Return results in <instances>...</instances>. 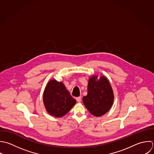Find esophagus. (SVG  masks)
<instances>
[{"label":"esophagus","mask_w":154,"mask_h":154,"mask_svg":"<svg viewBox=\"0 0 154 154\" xmlns=\"http://www.w3.org/2000/svg\"><path fill=\"white\" fill-rule=\"evenodd\" d=\"M76 100L78 103H80L81 101V97H77L76 98Z\"/></svg>","instance_id":"obj_1"}]
</instances>
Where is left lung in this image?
<instances>
[{"mask_svg":"<svg viewBox=\"0 0 154 154\" xmlns=\"http://www.w3.org/2000/svg\"><path fill=\"white\" fill-rule=\"evenodd\" d=\"M114 101V94L108 79L97 75L89 78L88 95L83 98V102L89 112L95 116H101L110 109Z\"/></svg>","mask_w":154,"mask_h":154,"instance_id":"obj_1","label":"left lung"}]
</instances>
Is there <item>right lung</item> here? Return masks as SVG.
<instances>
[{
  "instance_id": "obj_1",
  "label": "right lung",
  "mask_w": 154,
  "mask_h": 154,
  "mask_svg": "<svg viewBox=\"0 0 154 154\" xmlns=\"http://www.w3.org/2000/svg\"><path fill=\"white\" fill-rule=\"evenodd\" d=\"M43 102L47 112L51 116L60 118L65 115L75 104L62 82L49 81L43 94Z\"/></svg>"
}]
</instances>
